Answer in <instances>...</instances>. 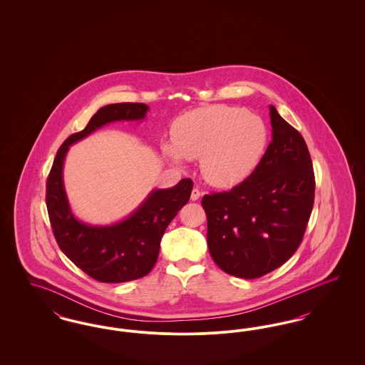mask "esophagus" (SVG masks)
Wrapping results in <instances>:
<instances>
[{"mask_svg":"<svg viewBox=\"0 0 365 365\" xmlns=\"http://www.w3.org/2000/svg\"><path fill=\"white\" fill-rule=\"evenodd\" d=\"M201 197V191H200V189H197V187H194L192 190H191V201H197L198 198Z\"/></svg>","mask_w":365,"mask_h":365,"instance_id":"esophagus-1","label":"esophagus"}]
</instances>
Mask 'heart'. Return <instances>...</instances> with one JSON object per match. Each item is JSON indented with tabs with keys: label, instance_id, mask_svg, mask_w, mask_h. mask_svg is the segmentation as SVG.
<instances>
[{
	"label": "heart",
	"instance_id": "1",
	"mask_svg": "<svg viewBox=\"0 0 365 365\" xmlns=\"http://www.w3.org/2000/svg\"><path fill=\"white\" fill-rule=\"evenodd\" d=\"M267 142L259 116L242 108L212 105L179 118L173 128V145L164 152L174 163L200 158L204 178L216 187L243 182L256 168Z\"/></svg>",
	"mask_w": 365,
	"mask_h": 365
}]
</instances>
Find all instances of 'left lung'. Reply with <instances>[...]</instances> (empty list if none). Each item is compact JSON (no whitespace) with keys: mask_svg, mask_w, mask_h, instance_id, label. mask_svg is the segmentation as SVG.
<instances>
[{"mask_svg":"<svg viewBox=\"0 0 365 365\" xmlns=\"http://www.w3.org/2000/svg\"><path fill=\"white\" fill-rule=\"evenodd\" d=\"M272 140L242 183L202 197L209 253L230 275L256 279L279 268L304 238L314 201L302 135L269 106Z\"/></svg>","mask_w":365,"mask_h":365,"instance_id":"obj_1","label":"left lung"}]
</instances>
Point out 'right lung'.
<instances>
[{
  "label": "right lung",
  "instance_id": "add662e5",
  "mask_svg": "<svg viewBox=\"0 0 365 365\" xmlns=\"http://www.w3.org/2000/svg\"><path fill=\"white\" fill-rule=\"evenodd\" d=\"M148 105L122 103L103 106L86 127L58 148L46 182V208L61 252L90 278L123 283L148 275L156 264L165 228L190 200L192 180L153 190L127 219L112 226H88L71 212L63 182V164L71 145L112 122L142 120Z\"/></svg>",
  "mask_w": 365,
  "mask_h": 365
}]
</instances>
